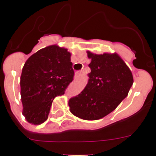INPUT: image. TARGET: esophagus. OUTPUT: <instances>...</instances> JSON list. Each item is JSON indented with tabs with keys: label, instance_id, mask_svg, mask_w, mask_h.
Masks as SVG:
<instances>
[{
	"label": "esophagus",
	"instance_id": "esophagus-1",
	"mask_svg": "<svg viewBox=\"0 0 156 156\" xmlns=\"http://www.w3.org/2000/svg\"><path fill=\"white\" fill-rule=\"evenodd\" d=\"M81 72H77L76 73H75V78H78L80 76H81Z\"/></svg>",
	"mask_w": 156,
	"mask_h": 156
}]
</instances>
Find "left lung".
Here are the masks:
<instances>
[{"label": "left lung", "instance_id": "obj_1", "mask_svg": "<svg viewBox=\"0 0 156 156\" xmlns=\"http://www.w3.org/2000/svg\"><path fill=\"white\" fill-rule=\"evenodd\" d=\"M91 59L85 88L69 101L70 112L84 120H97L115 110L133 85L131 71L117 53L94 54Z\"/></svg>", "mask_w": 156, "mask_h": 156}]
</instances>
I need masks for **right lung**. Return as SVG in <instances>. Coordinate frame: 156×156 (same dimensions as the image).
<instances>
[{
  "label": "right lung",
  "mask_w": 156,
  "mask_h": 156,
  "mask_svg": "<svg viewBox=\"0 0 156 156\" xmlns=\"http://www.w3.org/2000/svg\"><path fill=\"white\" fill-rule=\"evenodd\" d=\"M71 53L51 45L41 49L27 59L20 78L23 115L32 125L48 119L53 99L65 94L73 80Z\"/></svg>",
  "instance_id": "obj_1"
}]
</instances>
